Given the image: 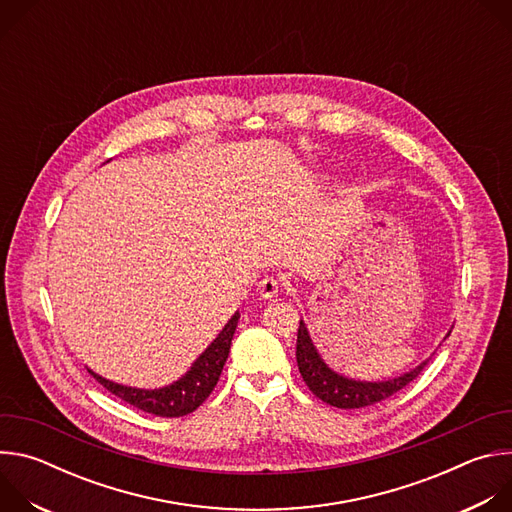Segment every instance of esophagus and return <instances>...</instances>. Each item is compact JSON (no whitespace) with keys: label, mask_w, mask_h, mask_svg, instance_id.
<instances>
[{"label":"esophagus","mask_w":512,"mask_h":512,"mask_svg":"<svg viewBox=\"0 0 512 512\" xmlns=\"http://www.w3.org/2000/svg\"><path fill=\"white\" fill-rule=\"evenodd\" d=\"M279 289H281V281L279 279H275V277H265V279H261L259 281V285H257V291L259 294L263 296V298H275L277 294H279Z\"/></svg>","instance_id":"obj_1"}]
</instances>
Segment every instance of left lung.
I'll return each mask as SVG.
<instances>
[{
    "label": "left lung",
    "instance_id": "obj_1",
    "mask_svg": "<svg viewBox=\"0 0 512 512\" xmlns=\"http://www.w3.org/2000/svg\"><path fill=\"white\" fill-rule=\"evenodd\" d=\"M296 358H298V369L302 373V379L306 381L310 391L324 403L338 407V409H358V407H367V405L389 399L391 395L401 391L405 385H409L413 379H417V375L427 364V360H425L413 371H409L401 377L389 379V381H379V383L346 379V377L334 373L322 360V356L318 354V350L308 334V328L302 320H300V328H298Z\"/></svg>",
    "mask_w": 512,
    "mask_h": 512
}]
</instances>
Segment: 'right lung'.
Instances as JSON below:
<instances>
[{
    "mask_svg": "<svg viewBox=\"0 0 512 512\" xmlns=\"http://www.w3.org/2000/svg\"><path fill=\"white\" fill-rule=\"evenodd\" d=\"M239 312H235V316L227 322V326L223 328V332L218 334L210 346L196 358V362L190 367V371L178 379L176 383L162 387V389H154V391H145V389H135V387H125V385H117L113 381H107L103 377H99L97 373L89 371L109 393H113L115 397H119L121 401L145 411L152 413L158 417H182L192 413L194 409H198L208 395L212 393V389L218 383V377L223 373L225 362L229 358V350H231V340L233 334L237 330L239 324Z\"/></svg>",
    "mask_w": 512,
    "mask_h": 512,
    "instance_id": "add662e5",
    "label": "right lung"
}]
</instances>
